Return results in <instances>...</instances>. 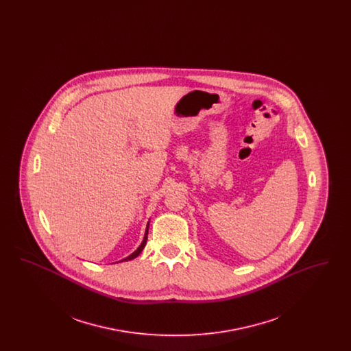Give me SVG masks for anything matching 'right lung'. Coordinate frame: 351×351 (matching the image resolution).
<instances>
[{"instance_id": "right-lung-1", "label": "right lung", "mask_w": 351, "mask_h": 351, "mask_svg": "<svg viewBox=\"0 0 351 351\" xmlns=\"http://www.w3.org/2000/svg\"><path fill=\"white\" fill-rule=\"evenodd\" d=\"M147 234H149V223H147V228H146V233H145V237H143V241H142V243L139 245V247L136 249V250L134 251L133 254H130L128 258H125V259H122L121 262H123V261H132L134 258H136L142 250L145 249V246H146V242H147Z\"/></svg>"}]
</instances>
